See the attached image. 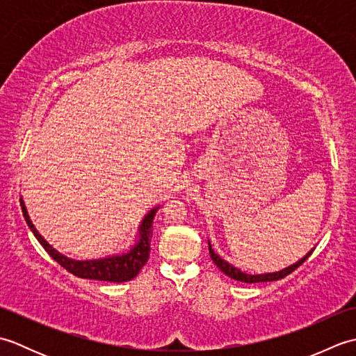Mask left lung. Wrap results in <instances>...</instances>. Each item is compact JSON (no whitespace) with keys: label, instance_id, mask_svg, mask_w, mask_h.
Returning a JSON list of instances; mask_svg holds the SVG:
<instances>
[{"label":"left lung","instance_id":"obj_1","mask_svg":"<svg viewBox=\"0 0 356 356\" xmlns=\"http://www.w3.org/2000/svg\"><path fill=\"white\" fill-rule=\"evenodd\" d=\"M208 249H209V255H211V259H213L214 264L223 272L225 275H228L229 278L237 280V282H243V283H266V282H277V280H282L286 275H289L291 272H293L298 266H301V264H303L309 259V255H311L312 251H314V248H312L311 251H309L305 257H301L298 261H295V263L289 264L287 268H283L280 270L264 272V274H248V272H243L241 269L232 266L229 261L223 260L220 255L216 254L213 246H211L209 240H208Z\"/></svg>","mask_w":356,"mask_h":356}]
</instances>
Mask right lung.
Masks as SVG:
<instances>
[{
	"label": "right lung",
	"mask_w": 356,
	"mask_h": 356,
	"mask_svg": "<svg viewBox=\"0 0 356 356\" xmlns=\"http://www.w3.org/2000/svg\"><path fill=\"white\" fill-rule=\"evenodd\" d=\"M159 208H161V205L151 208L148 213L143 216V218L138 226V232H136L134 243L130 245V248H128L125 252L107 255V257H102V259L74 260L56 251V249L53 248L40 232H38L35 225L32 223V220H30L26 203L21 197V209H22V216L26 218L27 226L53 260L58 261L64 269L72 272L73 275H76L79 278L99 280V282H111V283L130 282V280H133L139 274V270L143 268V264L148 261L149 249H151V237H153V220Z\"/></svg>",
	"instance_id": "add662e5"
}]
</instances>
